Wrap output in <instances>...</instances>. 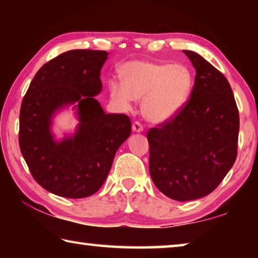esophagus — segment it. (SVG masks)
I'll list each match as a JSON object with an SVG mask.
<instances>
[{"instance_id":"34e87169","label":"esophagus","mask_w":258,"mask_h":258,"mask_svg":"<svg viewBox=\"0 0 258 258\" xmlns=\"http://www.w3.org/2000/svg\"><path fill=\"white\" fill-rule=\"evenodd\" d=\"M132 130H133V132L140 133V132H142V131H143V126H142L141 123H140V121H134L133 125H132Z\"/></svg>"}]
</instances>
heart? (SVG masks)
Instances as JSON below:
<instances>
[{
    "label": "heart",
    "instance_id": "1",
    "mask_svg": "<svg viewBox=\"0 0 258 258\" xmlns=\"http://www.w3.org/2000/svg\"><path fill=\"white\" fill-rule=\"evenodd\" d=\"M123 84L112 82L110 93L117 102L128 107L142 100V112L155 123L171 118L189 97L192 75L181 63L134 61L121 73Z\"/></svg>",
    "mask_w": 258,
    "mask_h": 258
}]
</instances>
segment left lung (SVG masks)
Here are the masks:
<instances>
[{
    "mask_svg": "<svg viewBox=\"0 0 258 258\" xmlns=\"http://www.w3.org/2000/svg\"><path fill=\"white\" fill-rule=\"evenodd\" d=\"M190 99L147 133L149 171L158 190L186 202L205 197L223 181L238 152L239 111L228 80L196 52Z\"/></svg>",
    "mask_w": 258,
    "mask_h": 258,
    "instance_id": "8db88e82",
    "label": "left lung"
}]
</instances>
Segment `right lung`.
Instances as JSON below:
<instances>
[{
    "label": "right lung",
    "instance_id": "1",
    "mask_svg": "<svg viewBox=\"0 0 258 258\" xmlns=\"http://www.w3.org/2000/svg\"><path fill=\"white\" fill-rule=\"evenodd\" d=\"M108 52L72 50L40 68L21 102L19 147L34 180L60 197L95 194L110 171L132 124L124 113H106L94 99L101 91L100 71ZM76 102V135L56 143L49 127L54 112Z\"/></svg>",
    "mask_w": 258,
    "mask_h": 258
}]
</instances>
